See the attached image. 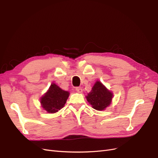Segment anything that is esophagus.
<instances>
[{
	"label": "esophagus",
	"mask_w": 158,
	"mask_h": 158,
	"mask_svg": "<svg viewBox=\"0 0 158 158\" xmlns=\"http://www.w3.org/2000/svg\"><path fill=\"white\" fill-rule=\"evenodd\" d=\"M76 91L78 93H82V89L81 88H79V87H76Z\"/></svg>",
	"instance_id": "obj_1"
}]
</instances>
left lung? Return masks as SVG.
I'll list each match as a JSON object with an SVG mask.
<instances>
[{
	"instance_id": "obj_1",
	"label": "left lung",
	"mask_w": 158,
	"mask_h": 158,
	"mask_svg": "<svg viewBox=\"0 0 158 158\" xmlns=\"http://www.w3.org/2000/svg\"><path fill=\"white\" fill-rule=\"evenodd\" d=\"M112 98V92L109 91L99 81L95 83L92 91L86 96L87 101L92 105L94 109L98 111L106 109L111 104Z\"/></svg>"
}]
</instances>
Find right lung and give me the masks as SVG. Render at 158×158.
<instances>
[{
  "instance_id": "add662e5",
  "label": "right lung",
  "mask_w": 158,
  "mask_h": 158,
  "mask_svg": "<svg viewBox=\"0 0 158 158\" xmlns=\"http://www.w3.org/2000/svg\"><path fill=\"white\" fill-rule=\"evenodd\" d=\"M69 96V92L52 83L48 91L41 98V107L49 113H55L63 108Z\"/></svg>"
}]
</instances>
